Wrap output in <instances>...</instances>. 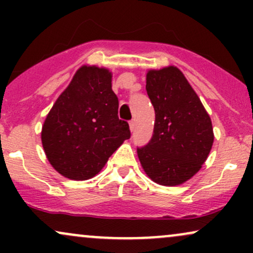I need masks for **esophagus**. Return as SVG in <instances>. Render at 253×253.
I'll return each instance as SVG.
<instances>
[{"mask_svg":"<svg viewBox=\"0 0 253 253\" xmlns=\"http://www.w3.org/2000/svg\"><path fill=\"white\" fill-rule=\"evenodd\" d=\"M134 128H135V121L134 120L129 121V129H130V132H133V130H134Z\"/></svg>","mask_w":253,"mask_h":253,"instance_id":"1","label":"esophagus"}]
</instances>
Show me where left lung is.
I'll return each instance as SVG.
<instances>
[{"instance_id":"left-lung-1","label":"left lung","mask_w":253,"mask_h":253,"mask_svg":"<svg viewBox=\"0 0 253 253\" xmlns=\"http://www.w3.org/2000/svg\"><path fill=\"white\" fill-rule=\"evenodd\" d=\"M146 91L156 114L151 140L138 147L146 175L161 185L187 182L202 168L214 141L211 120L176 66L150 70Z\"/></svg>"}]
</instances>
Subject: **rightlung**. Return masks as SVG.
<instances>
[{"label": "right lung", "mask_w": 253, "mask_h": 253, "mask_svg": "<svg viewBox=\"0 0 253 253\" xmlns=\"http://www.w3.org/2000/svg\"><path fill=\"white\" fill-rule=\"evenodd\" d=\"M108 69L83 65L46 117L42 143L52 167L75 181L94 177L126 139Z\"/></svg>", "instance_id": "right-lung-1"}]
</instances>
